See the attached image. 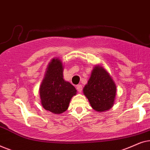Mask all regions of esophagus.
I'll return each mask as SVG.
<instances>
[{
  "instance_id": "1",
  "label": "esophagus",
  "mask_w": 150,
  "mask_h": 150,
  "mask_svg": "<svg viewBox=\"0 0 150 150\" xmlns=\"http://www.w3.org/2000/svg\"><path fill=\"white\" fill-rule=\"evenodd\" d=\"M76 89L77 91L79 92V93H81L82 90H83V87H82L81 85H79L76 86Z\"/></svg>"
}]
</instances>
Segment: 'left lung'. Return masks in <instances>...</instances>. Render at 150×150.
I'll use <instances>...</instances> for the list:
<instances>
[{
    "instance_id": "obj_1",
    "label": "left lung",
    "mask_w": 150,
    "mask_h": 150,
    "mask_svg": "<svg viewBox=\"0 0 150 150\" xmlns=\"http://www.w3.org/2000/svg\"><path fill=\"white\" fill-rule=\"evenodd\" d=\"M117 93L115 83L109 73L101 65L94 66L83 93L90 105L97 112L109 110L113 106Z\"/></svg>"
}]
</instances>
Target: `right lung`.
Here are the masks:
<instances>
[{
    "instance_id": "1",
    "label": "right lung",
    "mask_w": 150,
    "mask_h": 150,
    "mask_svg": "<svg viewBox=\"0 0 150 150\" xmlns=\"http://www.w3.org/2000/svg\"><path fill=\"white\" fill-rule=\"evenodd\" d=\"M63 65L59 58H53L47 66L44 78L40 87L41 104L46 110L61 114L68 108L76 89L63 79Z\"/></svg>"
}]
</instances>
